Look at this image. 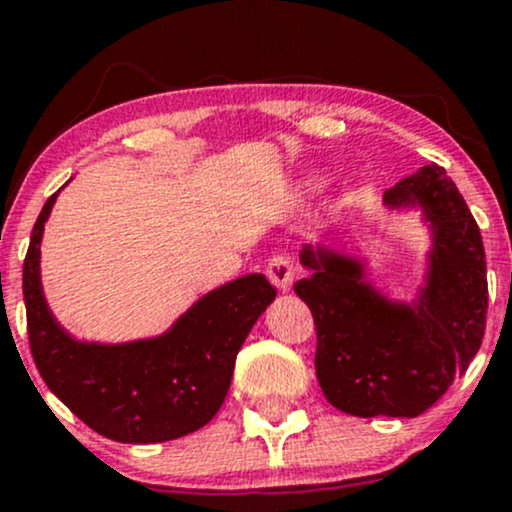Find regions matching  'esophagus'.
<instances>
[{
	"instance_id": "esophagus-1",
	"label": "esophagus",
	"mask_w": 512,
	"mask_h": 512,
	"mask_svg": "<svg viewBox=\"0 0 512 512\" xmlns=\"http://www.w3.org/2000/svg\"><path fill=\"white\" fill-rule=\"evenodd\" d=\"M269 276V281L276 286L279 291H291L293 286V274H296V269H293V262L289 255H274L272 260L267 262V269H264Z\"/></svg>"
}]
</instances>
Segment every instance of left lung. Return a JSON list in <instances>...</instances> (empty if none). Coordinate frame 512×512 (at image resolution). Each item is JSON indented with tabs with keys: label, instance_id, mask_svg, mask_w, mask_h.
<instances>
[{
	"label": "left lung",
	"instance_id": "1",
	"mask_svg": "<svg viewBox=\"0 0 512 512\" xmlns=\"http://www.w3.org/2000/svg\"><path fill=\"white\" fill-rule=\"evenodd\" d=\"M390 209L421 207L431 226L426 286L397 303L366 281L354 257L305 245L296 281L315 320V373L332 407L351 416L424 414L477 356L489 286L477 221L445 170L424 166L385 192Z\"/></svg>",
	"mask_w": 512,
	"mask_h": 512
}]
</instances>
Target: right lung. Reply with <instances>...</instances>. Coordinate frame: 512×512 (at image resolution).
<instances>
[{
  "mask_svg": "<svg viewBox=\"0 0 512 512\" xmlns=\"http://www.w3.org/2000/svg\"><path fill=\"white\" fill-rule=\"evenodd\" d=\"M55 199L40 211L23 262L28 342L45 385L88 428L117 443H163L209 424L274 286L264 274L240 276L199 298L161 337L79 342L52 317L40 284V240Z\"/></svg>",
  "mask_w": 512,
  "mask_h": 512,
  "instance_id": "add662e5",
  "label": "right lung"
}]
</instances>
